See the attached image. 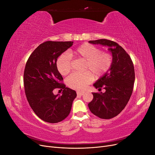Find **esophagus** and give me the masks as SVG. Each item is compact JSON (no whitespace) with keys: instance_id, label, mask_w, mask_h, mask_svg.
Segmentation results:
<instances>
[{"instance_id":"1","label":"esophagus","mask_w":155,"mask_h":155,"mask_svg":"<svg viewBox=\"0 0 155 155\" xmlns=\"http://www.w3.org/2000/svg\"><path fill=\"white\" fill-rule=\"evenodd\" d=\"M84 92H81V91H78L77 92V94L78 96H83L84 94Z\"/></svg>"}]
</instances>
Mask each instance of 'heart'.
Masks as SVG:
<instances>
[{
    "mask_svg": "<svg viewBox=\"0 0 155 155\" xmlns=\"http://www.w3.org/2000/svg\"><path fill=\"white\" fill-rule=\"evenodd\" d=\"M72 58L85 61L83 73H74L67 79L69 87L78 91H83L92 81L94 74L96 76H101L106 74L112 67L113 58L111 54L101 51L96 46L84 43L76 49L70 50L68 54L61 55L56 61V66L62 76H66L72 69Z\"/></svg>",
    "mask_w": 155,
    "mask_h": 155,
    "instance_id": "heart-1",
    "label": "heart"
}]
</instances>
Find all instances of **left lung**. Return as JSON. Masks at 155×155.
Segmentation results:
<instances>
[{"instance_id":"left-lung-1","label":"left lung","mask_w":155,"mask_h":155,"mask_svg":"<svg viewBox=\"0 0 155 155\" xmlns=\"http://www.w3.org/2000/svg\"><path fill=\"white\" fill-rule=\"evenodd\" d=\"M92 44L109 46L113 63L109 71L94 84L96 88L105 89L104 93L92 92L93 100L88 104L93 114L101 119H110L124 110L131 96L135 79L132 59L116 42L108 39L90 41Z\"/></svg>"}]
</instances>
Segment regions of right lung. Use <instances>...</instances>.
<instances>
[{"instance_id":"add662e5","label":"right lung","mask_w":155,"mask_h":155,"mask_svg":"<svg viewBox=\"0 0 155 155\" xmlns=\"http://www.w3.org/2000/svg\"><path fill=\"white\" fill-rule=\"evenodd\" d=\"M73 45L72 41H46L33 51L24 71V87L27 100L35 114L46 122L58 123L69 115L77 94L63 82L56 61ZM55 88L63 90L54 95Z\"/></svg>"}]
</instances>
